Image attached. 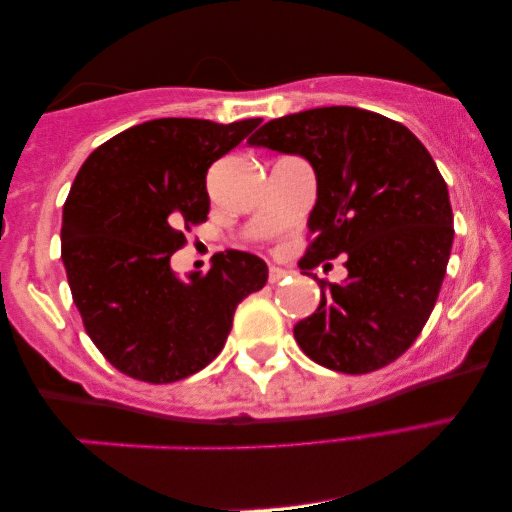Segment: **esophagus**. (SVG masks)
Returning <instances> with one entry per match:
<instances>
[{
    "label": "esophagus",
    "mask_w": 512,
    "mask_h": 512,
    "mask_svg": "<svg viewBox=\"0 0 512 512\" xmlns=\"http://www.w3.org/2000/svg\"><path fill=\"white\" fill-rule=\"evenodd\" d=\"M288 276V270H281V267H270V274H267V279L270 283H281L283 279Z\"/></svg>",
    "instance_id": "obj_1"
}]
</instances>
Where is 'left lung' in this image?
<instances>
[{
    "label": "left lung",
    "mask_w": 512,
    "mask_h": 512,
    "mask_svg": "<svg viewBox=\"0 0 512 512\" xmlns=\"http://www.w3.org/2000/svg\"><path fill=\"white\" fill-rule=\"evenodd\" d=\"M249 145L313 165L317 201L299 267L308 274L342 254L349 272L345 283L317 281L320 306L297 322V345L342 374L390 365L429 320L454 242L449 190L431 154L401 122L354 106L270 120Z\"/></svg>",
    "instance_id": "8db88e82"
}]
</instances>
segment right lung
I'll return each instance as SVG.
<instances>
[{
    "instance_id": "right-lung-1",
    "label": "right lung",
    "mask_w": 512,
    "mask_h": 512,
    "mask_svg": "<svg viewBox=\"0 0 512 512\" xmlns=\"http://www.w3.org/2000/svg\"><path fill=\"white\" fill-rule=\"evenodd\" d=\"M258 124L142 122L99 145L72 183L61 229L67 283L90 340L131 379L174 383L204 370L240 301L265 286L267 265L238 249L190 281L170 267L183 231L206 222L208 167Z\"/></svg>"
}]
</instances>
